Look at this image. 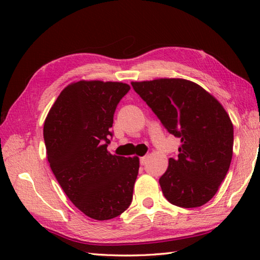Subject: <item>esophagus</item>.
I'll use <instances>...</instances> for the list:
<instances>
[{"instance_id": "obj_1", "label": "esophagus", "mask_w": 260, "mask_h": 260, "mask_svg": "<svg viewBox=\"0 0 260 260\" xmlns=\"http://www.w3.org/2000/svg\"><path fill=\"white\" fill-rule=\"evenodd\" d=\"M148 159H149V157H148V156H143V157H141V158H140V162H141V165H146V164H147V161H148Z\"/></svg>"}]
</instances>
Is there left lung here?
Segmentation results:
<instances>
[{
    "label": "left lung",
    "instance_id": "1",
    "mask_svg": "<svg viewBox=\"0 0 260 260\" xmlns=\"http://www.w3.org/2000/svg\"><path fill=\"white\" fill-rule=\"evenodd\" d=\"M170 134L181 139L159 179L165 199L199 208L212 199L230 169L234 129L226 110L208 91L184 79L132 82Z\"/></svg>",
    "mask_w": 260,
    "mask_h": 260
}]
</instances>
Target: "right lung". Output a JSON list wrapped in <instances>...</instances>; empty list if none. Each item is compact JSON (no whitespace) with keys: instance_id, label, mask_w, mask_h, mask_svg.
Wrapping results in <instances>:
<instances>
[{"instance_id":"right-lung-1","label":"right lung","mask_w":260,"mask_h":260,"mask_svg":"<svg viewBox=\"0 0 260 260\" xmlns=\"http://www.w3.org/2000/svg\"><path fill=\"white\" fill-rule=\"evenodd\" d=\"M129 89L122 82H73L61 90L43 126L52 173L70 201L95 220L118 217L133 199L139 158L107 150L114 111Z\"/></svg>"}]
</instances>
